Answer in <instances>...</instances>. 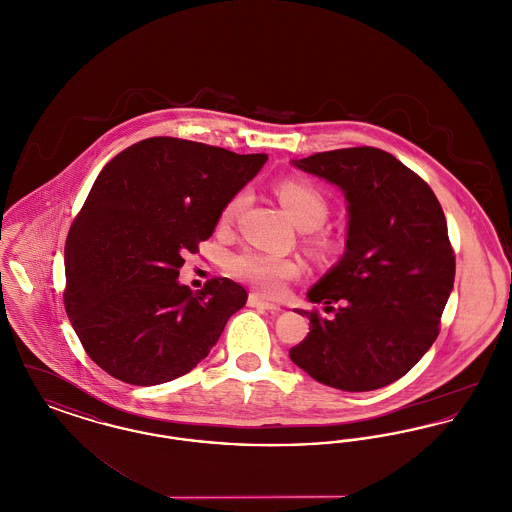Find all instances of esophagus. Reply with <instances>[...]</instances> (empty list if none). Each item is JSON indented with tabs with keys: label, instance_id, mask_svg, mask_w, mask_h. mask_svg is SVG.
<instances>
[{
	"label": "esophagus",
	"instance_id": "1",
	"mask_svg": "<svg viewBox=\"0 0 512 512\" xmlns=\"http://www.w3.org/2000/svg\"><path fill=\"white\" fill-rule=\"evenodd\" d=\"M247 305H249V307H257V309H265V311H272V313L280 311V305H276V303H270V301H267V299H263V297L255 295V293H251V295H249V299H247Z\"/></svg>",
	"mask_w": 512,
	"mask_h": 512
}]
</instances>
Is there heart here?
<instances>
[{
	"mask_svg": "<svg viewBox=\"0 0 512 512\" xmlns=\"http://www.w3.org/2000/svg\"><path fill=\"white\" fill-rule=\"evenodd\" d=\"M276 194L295 224L309 232V245L318 253H330L334 249V242L320 230L330 215V201L324 192L305 180H282L276 186ZM245 203V192L230 197L220 211V226H230L238 219L244 211ZM226 270L234 278L253 286L257 292L278 295L286 290L292 280L299 278L301 265L290 257L247 247L226 259Z\"/></svg>",
	"mask_w": 512,
	"mask_h": 512,
	"instance_id": "heart-1",
	"label": "heart"
}]
</instances>
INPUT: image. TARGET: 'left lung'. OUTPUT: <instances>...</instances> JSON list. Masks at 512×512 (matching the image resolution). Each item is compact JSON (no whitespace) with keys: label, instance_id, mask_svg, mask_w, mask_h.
<instances>
[{"label":"left lung","instance_id":"8db88e82","mask_svg":"<svg viewBox=\"0 0 512 512\" xmlns=\"http://www.w3.org/2000/svg\"><path fill=\"white\" fill-rule=\"evenodd\" d=\"M349 201L345 255L307 297L322 303L293 363L320 384L370 391L399 380L430 349L455 282V251L432 188L391 153L345 147L295 161Z\"/></svg>","mask_w":512,"mask_h":512}]
</instances>
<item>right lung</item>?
Returning a JSON list of instances; mask_svg holds the SVG:
<instances>
[{
	"mask_svg": "<svg viewBox=\"0 0 512 512\" xmlns=\"http://www.w3.org/2000/svg\"><path fill=\"white\" fill-rule=\"evenodd\" d=\"M265 161V153L157 136L99 172L67 236L63 301L84 351L109 376L171 382L209 355L244 307L247 292L228 278L195 293L176 278Z\"/></svg>",
	"mask_w": 512,
	"mask_h": 512,
	"instance_id": "obj_1",
	"label": "right lung"
}]
</instances>
